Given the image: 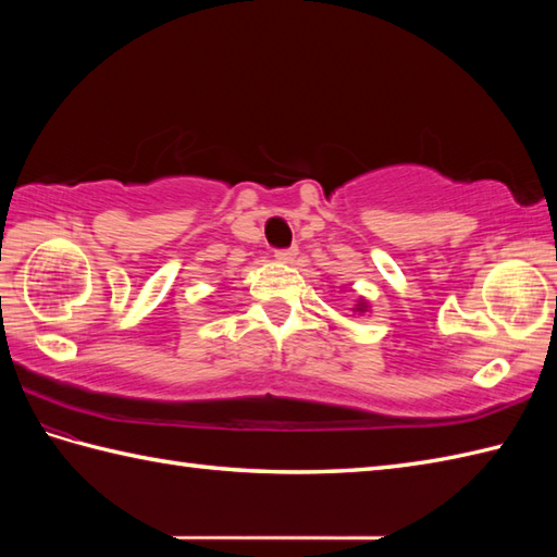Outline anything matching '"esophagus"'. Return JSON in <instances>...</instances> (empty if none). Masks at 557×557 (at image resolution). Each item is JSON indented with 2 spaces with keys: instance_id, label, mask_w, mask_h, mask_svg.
<instances>
[{
  "instance_id": "34e87169",
  "label": "esophagus",
  "mask_w": 557,
  "mask_h": 557,
  "mask_svg": "<svg viewBox=\"0 0 557 557\" xmlns=\"http://www.w3.org/2000/svg\"><path fill=\"white\" fill-rule=\"evenodd\" d=\"M275 258L280 260V263H292V260L297 258V246H292V248H277Z\"/></svg>"
}]
</instances>
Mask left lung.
Masks as SVG:
<instances>
[{
    "mask_svg": "<svg viewBox=\"0 0 557 557\" xmlns=\"http://www.w3.org/2000/svg\"><path fill=\"white\" fill-rule=\"evenodd\" d=\"M363 309H366V306H363V304L359 301V306H357V311H363Z\"/></svg>",
    "mask_w": 557,
    "mask_h": 557,
    "instance_id": "8db88e82",
    "label": "left lung"
}]
</instances>
